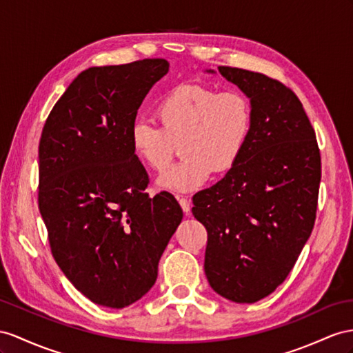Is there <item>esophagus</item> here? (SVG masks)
I'll use <instances>...</instances> for the list:
<instances>
[{
  "label": "esophagus",
  "mask_w": 353,
  "mask_h": 353,
  "mask_svg": "<svg viewBox=\"0 0 353 353\" xmlns=\"http://www.w3.org/2000/svg\"><path fill=\"white\" fill-rule=\"evenodd\" d=\"M177 200H179V204L182 205L185 214L186 216L191 214V201H189L188 198H185V196H177Z\"/></svg>",
  "instance_id": "1"
}]
</instances>
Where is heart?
Wrapping results in <instances>:
<instances>
[{
    "mask_svg": "<svg viewBox=\"0 0 353 353\" xmlns=\"http://www.w3.org/2000/svg\"><path fill=\"white\" fill-rule=\"evenodd\" d=\"M159 125L144 119L131 128V148L148 168L162 173L174 158L177 144L185 157L158 180L164 189L188 192L212 173L236 167L252 132V105L237 90L218 92L203 85H180L162 97L155 108Z\"/></svg>",
    "mask_w": 353,
    "mask_h": 353,
    "instance_id": "b5f03b06",
    "label": "heart"
}]
</instances>
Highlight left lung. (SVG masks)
<instances>
[{
	"label": "left lung",
	"mask_w": 353,
	"mask_h": 353,
	"mask_svg": "<svg viewBox=\"0 0 353 353\" xmlns=\"http://www.w3.org/2000/svg\"><path fill=\"white\" fill-rule=\"evenodd\" d=\"M219 73L250 98L254 122L236 167L192 196V213L207 230L204 271L213 291L252 304L283 283L310 237L321 152L292 89L243 68Z\"/></svg>",
	"instance_id": "left-lung-1"
}]
</instances>
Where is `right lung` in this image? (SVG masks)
Listing matches in <instances>:
<instances>
[{
	"label": "right lung",
	"mask_w": 353,
	"mask_h": 353,
	"mask_svg": "<svg viewBox=\"0 0 353 353\" xmlns=\"http://www.w3.org/2000/svg\"><path fill=\"white\" fill-rule=\"evenodd\" d=\"M168 61L141 59L82 71L43 126L39 207L52 255L90 301L123 309L155 285L158 263L183 212L153 198L131 148V128Z\"/></svg>",
	"instance_id": "1"
}]
</instances>
